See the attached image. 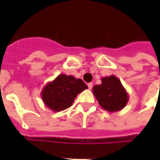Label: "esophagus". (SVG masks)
Here are the masks:
<instances>
[{
	"instance_id": "obj_1",
	"label": "esophagus",
	"mask_w": 160,
	"mask_h": 160,
	"mask_svg": "<svg viewBox=\"0 0 160 160\" xmlns=\"http://www.w3.org/2000/svg\"><path fill=\"white\" fill-rule=\"evenodd\" d=\"M87 86H88V88H89V89H92V87H93V84L88 83L87 84Z\"/></svg>"
}]
</instances>
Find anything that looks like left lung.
Here are the masks:
<instances>
[{
    "label": "left lung",
    "mask_w": 160,
    "mask_h": 160,
    "mask_svg": "<svg viewBox=\"0 0 160 160\" xmlns=\"http://www.w3.org/2000/svg\"><path fill=\"white\" fill-rule=\"evenodd\" d=\"M102 83L92 87L98 104L105 111L116 112L123 109L128 102V94L120 80L115 75L103 77Z\"/></svg>",
    "instance_id": "obj_1"
}]
</instances>
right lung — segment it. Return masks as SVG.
Segmentation results:
<instances>
[{
    "label": "right lung",
    "instance_id": "obj_1",
    "mask_svg": "<svg viewBox=\"0 0 160 160\" xmlns=\"http://www.w3.org/2000/svg\"><path fill=\"white\" fill-rule=\"evenodd\" d=\"M87 88L81 79H76L72 75L59 74L53 81L43 87L41 97L46 107L59 112L69 108L77 95Z\"/></svg>",
    "mask_w": 160,
    "mask_h": 160
}]
</instances>
